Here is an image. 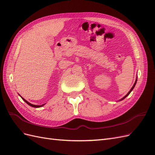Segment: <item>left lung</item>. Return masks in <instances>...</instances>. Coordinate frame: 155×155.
I'll use <instances>...</instances> for the list:
<instances>
[{
  "label": "left lung",
  "mask_w": 155,
  "mask_h": 155,
  "mask_svg": "<svg viewBox=\"0 0 155 155\" xmlns=\"http://www.w3.org/2000/svg\"><path fill=\"white\" fill-rule=\"evenodd\" d=\"M137 79H136V81H135V83H134V85L133 86V87H132V88H131V89H130V90L129 91V92L127 93V94H126V95H125L123 98H121V99L120 101H121V100H123L124 99H125V98L130 93V92L133 90V88H134V86H135V85H136V83H137Z\"/></svg>",
  "instance_id": "obj_1"
}]
</instances>
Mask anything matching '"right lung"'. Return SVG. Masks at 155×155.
Returning <instances> with one entry per match:
<instances>
[{
  "instance_id": "1",
  "label": "right lung",
  "mask_w": 155,
  "mask_h": 155,
  "mask_svg": "<svg viewBox=\"0 0 155 155\" xmlns=\"http://www.w3.org/2000/svg\"><path fill=\"white\" fill-rule=\"evenodd\" d=\"M22 97V99L23 100H24L26 103V104H28V105H29L30 106H31V107H35V108H38V107H42V106H43L45 104H43V105H33V104H30V103H29L28 101H26V100H25L24 99V98H23L22 97Z\"/></svg>"
}]
</instances>
